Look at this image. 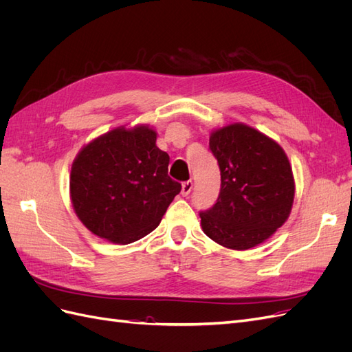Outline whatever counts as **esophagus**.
I'll return each mask as SVG.
<instances>
[{
  "label": "esophagus",
  "instance_id": "1",
  "mask_svg": "<svg viewBox=\"0 0 352 352\" xmlns=\"http://www.w3.org/2000/svg\"><path fill=\"white\" fill-rule=\"evenodd\" d=\"M192 188H194V182H192V180H186V182L182 184V195H184V197L189 195L190 190H192Z\"/></svg>",
  "mask_w": 352,
  "mask_h": 352
}]
</instances>
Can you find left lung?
<instances>
[{
  "label": "left lung",
  "instance_id": "obj_1",
  "mask_svg": "<svg viewBox=\"0 0 352 352\" xmlns=\"http://www.w3.org/2000/svg\"><path fill=\"white\" fill-rule=\"evenodd\" d=\"M210 150L220 167V194L199 212L206 235L245 251L269 239L291 214L295 180L283 148L243 123L212 131Z\"/></svg>",
  "mask_w": 352,
  "mask_h": 352
}]
</instances>
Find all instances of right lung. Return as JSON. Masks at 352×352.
Returning a JSON list of instances; mask_svg holds the SVG:
<instances>
[{"label": "right lung", "instance_id": "add662e5", "mask_svg": "<svg viewBox=\"0 0 352 352\" xmlns=\"http://www.w3.org/2000/svg\"><path fill=\"white\" fill-rule=\"evenodd\" d=\"M146 124L119 126L95 138L73 160L70 199L83 226L117 245L146 236L180 192L167 153Z\"/></svg>", "mask_w": 352, "mask_h": 352}]
</instances>
